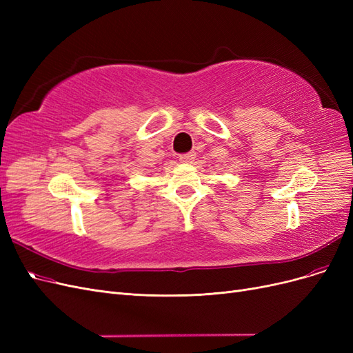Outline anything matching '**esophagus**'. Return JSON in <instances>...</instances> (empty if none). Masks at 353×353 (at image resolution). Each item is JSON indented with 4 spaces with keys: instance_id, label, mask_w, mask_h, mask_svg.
Here are the masks:
<instances>
[{
    "instance_id": "esophagus-1",
    "label": "esophagus",
    "mask_w": 353,
    "mask_h": 353,
    "mask_svg": "<svg viewBox=\"0 0 353 353\" xmlns=\"http://www.w3.org/2000/svg\"><path fill=\"white\" fill-rule=\"evenodd\" d=\"M194 157H196V153L194 152H190V153H187V154H181L179 156V162L181 163H191L194 160Z\"/></svg>"
}]
</instances>
